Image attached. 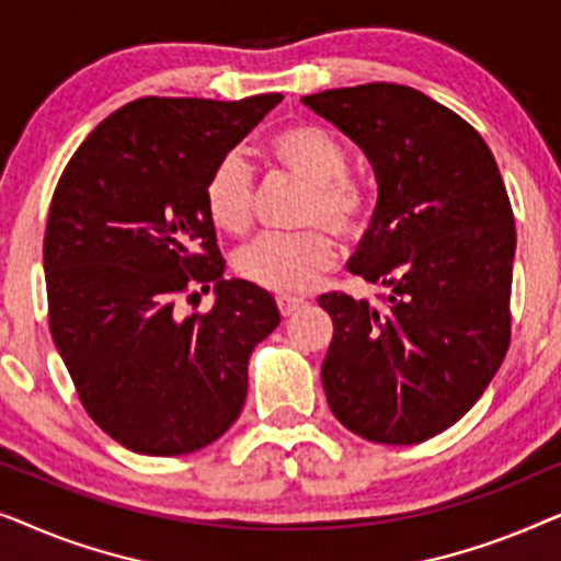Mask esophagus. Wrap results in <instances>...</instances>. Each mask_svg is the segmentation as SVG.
<instances>
[{
  "label": "esophagus",
  "mask_w": 561,
  "mask_h": 561,
  "mask_svg": "<svg viewBox=\"0 0 561 561\" xmlns=\"http://www.w3.org/2000/svg\"><path fill=\"white\" fill-rule=\"evenodd\" d=\"M278 311H280V317H294V313L298 311V309H304V298H296V296H278Z\"/></svg>",
  "instance_id": "esophagus-1"
}]
</instances>
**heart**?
<instances>
[{
	"instance_id": "1",
	"label": "heart",
	"mask_w": 561,
	"mask_h": 561,
	"mask_svg": "<svg viewBox=\"0 0 561 561\" xmlns=\"http://www.w3.org/2000/svg\"><path fill=\"white\" fill-rule=\"evenodd\" d=\"M267 156L306 183L298 232L257 237L234 255V273L273 294H301L336 263V240H359L373 219V194L347 171L342 142L317 125L283 127L267 142ZM204 211L227 234H244L255 217V173L240 152L229 150L204 181Z\"/></svg>"
}]
</instances>
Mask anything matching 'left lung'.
<instances>
[{
    "instance_id": "1",
    "label": "left lung",
    "mask_w": 561,
    "mask_h": 561,
    "mask_svg": "<svg viewBox=\"0 0 561 561\" xmlns=\"http://www.w3.org/2000/svg\"><path fill=\"white\" fill-rule=\"evenodd\" d=\"M301 102L357 142L378 179L370 229L350 260L378 306L332 290L321 382L329 409L375 444H421L478 403L511 344L516 225L478 129L401 83Z\"/></svg>"
}]
</instances>
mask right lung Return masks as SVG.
Instances as JSON below:
<instances>
[{
    "label": "right lung",
    "instance_id": "add662e5",
    "mask_svg": "<svg viewBox=\"0 0 561 561\" xmlns=\"http://www.w3.org/2000/svg\"><path fill=\"white\" fill-rule=\"evenodd\" d=\"M280 94L135 99L79 145L43 240L48 327L94 424L122 447L175 457L240 416L248 359L280 324L265 290L225 280L204 181ZM218 290L183 318L193 288Z\"/></svg>",
    "mask_w": 561,
    "mask_h": 561
}]
</instances>
